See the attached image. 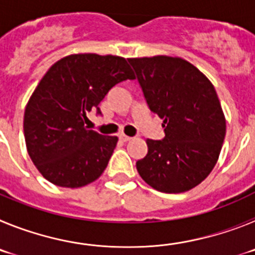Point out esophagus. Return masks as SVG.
Segmentation results:
<instances>
[{"instance_id":"esophagus-1","label":"esophagus","mask_w":255,"mask_h":255,"mask_svg":"<svg viewBox=\"0 0 255 255\" xmlns=\"http://www.w3.org/2000/svg\"><path fill=\"white\" fill-rule=\"evenodd\" d=\"M119 138H120V140H123V141H129V140H131V136H128V135H125V134H120L119 135Z\"/></svg>"}]
</instances>
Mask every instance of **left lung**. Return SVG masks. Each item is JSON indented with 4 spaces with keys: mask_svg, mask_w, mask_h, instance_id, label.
I'll return each instance as SVG.
<instances>
[{
    "mask_svg": "<svg viewBox=\"0 0 255 255\" xmlns=\"http://www.w3.org/2000/svg\"><path fill=\"white\" fill-rule=\"evenodd\" d=\"M145 101L163 120L164 138L147 139L148 153L136 162L141 179L162 193H184L199 185L217 163L226 119L216 89L181 57L128 58Z\"/></svg>",
    "mask_w": 255,
    "mask_h": 255,
    "instance_id": "8db88e82",
    "label": "left lung"
}]
</instances>
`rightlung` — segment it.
Returning <instances> with one entry per match:
<instances>
[{"label": "right lung", "instance_id": "right-lung-1", "mask_svg": "<svg viewBox=\"0 0 255 255\" xmlns=\"http://www.w3.org/2000/svg\"><path fill=\"white\" fill-rule=\"evenodd\" d=\"M135 79L120 56L76 53L61 58L44 74L24 114L29 157L42 176L62 188H82L107 167L117 136L88 130L87 114L117 83Z\"/></svg>", "mask_w": 255, "mask_h": 255}]
</instances>
